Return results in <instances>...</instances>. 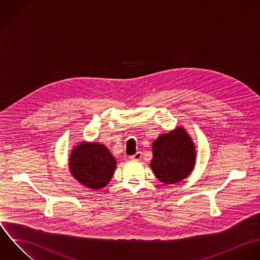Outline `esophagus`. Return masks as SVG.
Returning a JSON list of instances; mask_svg holds the SVG:
<instances>
[{"mask_svg": "<svg viewBox=\"0 0 260 260\" xmlns=\"http://www.w3.org/2000/svg\"><path fill=\"white\" fill-rule=\"evenodd\" d=\"M142 157V152L141 151H137L135 154H133L132 156H130V158L132 160H140Z\"/></svg>", "mask_w": 260, "mask_h": 260, "instance_id": "esophagus-1", "label": "esophagus"}]
</instances>
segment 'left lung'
Here are the masks:
<instances>
[{"label":"left lung","instance_id":"left-lung-1","mask_svg":"<svg viewBox=\"0 0 260 260\" xmlns=\"http://www.w3.org/2000/svg\"><path fill=\"white\" fill-rule=\"evenodd\" d=\"M196 162L195 145L183 127L159 135L152 143L150 168L154 176L166 185L186 179Z\"/></svg>","mask_w":260,"mask_h":260}]
</instances>
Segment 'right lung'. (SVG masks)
Segmentation results:
<instances>
[{"instance_id": "add662e5", "label": "right lung", "mask_w": 260, "mask_h": 260, "mask_svg": "<svg viewBox=\"0 0 260 260\" xmlns=\"http://www.w3.org/2000/svg\"><path fill=\"white\" fill-rule=\"evenodd\" d=\"M68 167L80 184L99 190L107 186L116 170L117 161L107 146L82 141L71 151Z\"/></svg>"}]
</instances>
